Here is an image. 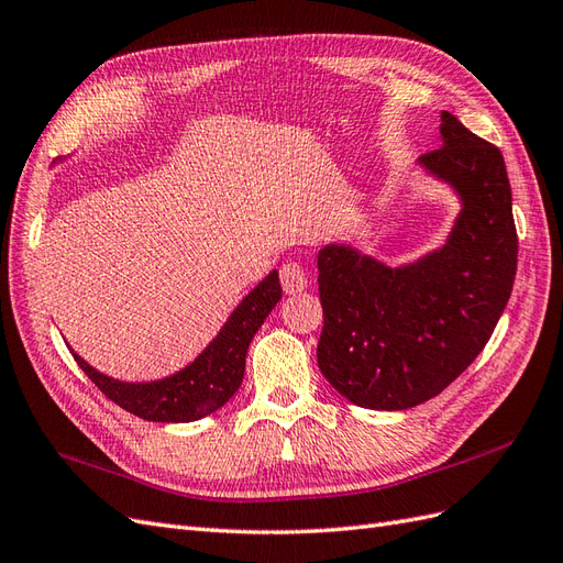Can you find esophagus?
Returning <instances> with one entry per match:
<instances>
[{"mask_svg":"<svg viewBox=\"0 0 563 563\" xmlns=\"http://www.w3.org/2000/svg\"><path fill=\"white\" fill-rule=\"evenodd\" d=\"M279 279H282V288L288 296H296L300 291L308 288V277H305V269L298 263H284L279 267Z\"/></svg>","mask_w":563,"mask_h":563,"instance_id":"1","label":"esophagus"}]
</instances>
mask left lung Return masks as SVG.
I'll list each match as a JSON object with an SVG mask.
<instances>
[{
  "instance_id": "obj_1",
  "label": "left lung",
  "mask_w": 563,
  "mask_h": 563,
  "mask_svg": "<svg viewBox=\"0 0 563 563\" xmlns=\"http://www.w3.org/2000/svg\"><path fill=\"white\" fill-rule=\"evenodd\" d=\"M420 164L463 199L449 242L387 267L352 246L319 251V368L340 395L404 411L444 391L479 354L512 294L519 240L500 150L441 112Z\"/></svg>"
}]
</instances>
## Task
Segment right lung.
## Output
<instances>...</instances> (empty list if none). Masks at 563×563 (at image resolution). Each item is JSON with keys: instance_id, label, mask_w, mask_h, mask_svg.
<instances>
[{"instance_id": "1", "label": "right lung", "mask_w": 563, "mask_h": 563, "mask_svg": "<svg viewBox=\"0 0 563 563\" xmlns=\"http://www.w3.org/2000/svg\"><path fill=\"white\" fill-rule=\"evenodd\" d=\"M282 298L277 269L253 288L236 305V310L225 321V327L211 340L197 360L174 373L172 378L155 383H122L103 376L93 366L73 356L89 380L103 391L108 399L124 411L152 422H192L211 416L240 389L246 368V352L251 340L263 327L265 317Z\"/></svg>"}]
</instances>
